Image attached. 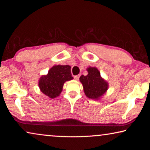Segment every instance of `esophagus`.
<instances>
[{
    "instance_id": "esophagus-1",
    "label": "esophagus",
    "mask_w": 150,
    "mask_h": 150,
    "mask_svg": "<svg viewBox=\"0 0 150 150\" xmlns=\"http://www.w3.org/2000/svg\"><path fill=\"white\" fill-rule=\"evenodd\" d=\"M79 77H80V75H77L74 76V79H75V80H77V81L79 80Z\"/></svg>"
}]
</instances>
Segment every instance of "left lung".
<instances>
[{
	"label": "left lung",
	"instance_id": "obj_1",
	"mask_svg": "<svg viewBox=\"0 0 150 150\" xmlns=\"http://www.w3.org/2000/svg\"><path fill=\"white\" fill-rule=\"evenodd\" d=\"M87 70L88 75H81L79 78L85 94L88 98L98 100L106 92L108 84L101 77L97 68L89 67Z\"/></svg>",
	"mask_w": 150,
	"mask_h": 150
}]
</instances>
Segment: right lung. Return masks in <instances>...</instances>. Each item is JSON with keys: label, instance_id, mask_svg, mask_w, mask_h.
<instances>
[{"label": "right lung", "instance_id": "obj_1", "mask_svg": "<svg viewBox=\"0 0 150 150\" xmlns=\"http://www.w3.org/2000/svg\"><path fill=\"white\" fill-rule=\"evenodd\" d=\"M69 65H54L48 73L40 77L38 85L40 91L51 98H56L63 90L64 83L73 79Z\"/></svg>", "mask_w": 150, "mask_h": 150}]
</instances>
